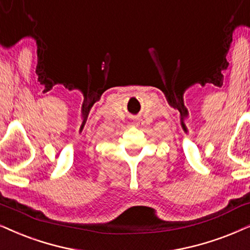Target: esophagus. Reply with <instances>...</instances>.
<instances>
[{
    "mask_svg": "<svg viewBox=\"0 0 250 250\" xmlns=\"http://www.w3.org/2000/svg\"><path fill=\"white\" fill-rule=\"evenodd\" d=\"M139 124H140V122H135L134 124H133V126H139Z\"/></svg>",
    "mask_w": 250,
    "mask_h": 250,
    "instance_id": "1",
    "label": "esophagus"
}]
</instances>
